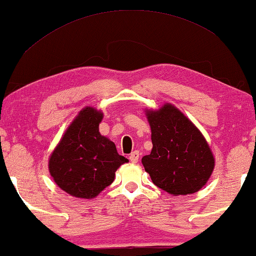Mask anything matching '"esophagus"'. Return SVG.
Segmentation results:
<instances>
[{
  "label": "esophagus",
  "instance_id": "obj_1",
  "mask_svg": "<svg viewBox=\"0 0 256 256\" xmlns=\"http://www.w3.org/2000/svg\"><path fill=\"white\" fill-rule=\"evenodd\" d=\"M138 158H140V152L138 150L132 152V154L129 155V160H130V162H132V164H136V162L138 161Z\"/></svg>",
  "mask_w": 256,
  "mask_h": 256
}]
</instances>
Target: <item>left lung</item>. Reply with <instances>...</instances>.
Wrapping results in <instances>:
<instances>
[{"mask_svg":"<svg viewBox=\"0 0 256 256\" xmlns=\"http://www.w3.org/2000/svg\"><path fill=\"white\" fill-rule=\"evenodd\" d=\"M152 129V149L142 164L152 184L172 195L200 190L213 172L210 148L193 122L176 107L166 104L146 110Z\"/></svg>","mask_w":256,"mask_h":256,"instance_id":"8db88e82","label":"left lung"}]
</instances>
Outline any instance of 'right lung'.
<instances>
[{
    "label": "right lung",
    "mask_w": 256,
    "mask_h": 256,
    "mask_svg": "<svg viewBox=\"0 0 256 256\" xmlns=\"http://www.w3.org/2000/svg\"><path fill=\"white\" fill-rule=\"evenodd\" d=\"M104 112L86 107L63 134L49 158V172L62 190L94 198L112 184L116 169L128 162L115 144L98 132Z\"/></svg>",
    "instance_id": "add662e5"
}]
</instances>
